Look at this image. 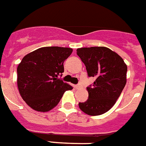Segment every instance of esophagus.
Segmentation results:
<instances>
[{
	"label": "esophagus",
	"mask_w": 146,
	"mask_h": 146,
	"mask_svg": "<svg viewBox=\"0 0 146 146\" xmlns=\"http://www.w3.org/2000/svg\"><path fill=\"white\" fill-rule=\"evenodd\" d=\"M81 87H82V85L80 84V83H79V84H77V85H76L75 86V88L76 89H80V88H81Z\"/></svg>",
	"instance_id": "1"
}]
</instances>
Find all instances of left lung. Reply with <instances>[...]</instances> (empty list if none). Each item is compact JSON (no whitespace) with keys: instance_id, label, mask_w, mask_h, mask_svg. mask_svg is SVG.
Wrapping results in <instances>:
<instances>
[{"instance_id":"1","label":"left lung","mask_w":146,"mask_h":146,"mask_svg":"<svg viewBox=\"0 0 146 146\" xmlns=\"http://www.w3.org/2000/svg\"><path fill=\"white\" fill-rule=\"evenodd\" d=\"M76 54L84 63L93 84L87 87L89 98L79 107L91 116L108 111L120 97L127 82V66L122 57L105 47L81 48Z\"/></svg>"}]
</instances>
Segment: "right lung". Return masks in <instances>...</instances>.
Returning <instances> with one entry per match:
<instances>
[{
  "mask_svg": "<svg viewBox=\"0 0 146 146\" xmlns=\"http://www.w3.org/2000/svg\"><path fill=\"white\" fill-rule=\"evenodd\" d=\"M73 49L44 47L26 54L17 67L19 94L29 106L46 112L54 108L66 90L73 87L59 79L64 73V62Z\"/></svg>",
  "mask_w": 146,
  "mask_h": 146,
  "instance_id": "add662e5",
  "label": "right lung"
}]
</instances>
